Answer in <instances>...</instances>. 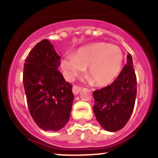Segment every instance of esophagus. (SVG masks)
I'll list each match as a JSON object with an SVG mask.
<instances>
[{"mask_svg":"<svg viewBox=\"0 0 158 158\" xmlns=\"http://www.w3.org/2000/svg\"><path fill=\"white\" fill-rule=\"evenodd\" d=\"M81 89V87L77 85H73V93L74 95H77L78 93H80Z\"/></svg>","mask_w":158,"mask_h":158,"instance_id":"esophagus-1","label":"esophagus"}]
</instances>
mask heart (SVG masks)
Listing matches in <instances>:
<instances>
[{
  "instance_id": "1",
  "label": "heart",
  "mask_w": 158,
  "mask_h": 158,
  "mask_svg": "<svg viewBox=\"0 0 158 158\" xmlns=\"http://www.w3.org/2000/svg\"><path fill=\"white\" fill-rule=\"evenodd\" d=\"M123 54L118 46L96 43L81 47L73 55H65L61 61L64 75L73 80L88 67V75L98 85L111 83L120 73Z\"/></svg>"
}]
</instances>
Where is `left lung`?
<instances>
[{
    "label": "left lung",
    "instance_id": "1",
    "mask_svg": "<svg viewBox=\"0 0 158 158\" xmlns=\"http://www.w3.org/2000/svg\"><path fill=\"white\" fill-rule=\"evenodd\" d=\"M137 94V79L130 54L127 65L110 85L93 92V111L99 123L107 131L122 129L129 120Z\"/></svg>",
    "mask_w": 158,
    "mask_h": 158
}]
</instances>
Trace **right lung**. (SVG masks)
I'll use <instances>...</instances> for the list:
<instances>
[{
  "instance_id": "add662e5",
  "label": "right lung",
  "mask_w": 158,
  "mask_h": 158,
  "mask_svg": "<svg viewBox=\"0 0 158 158\" xmlns=\"http://www.w3.org/2000/svg\"><path fill=\"white\" fill-rule=\"evenodd\" d=\"M61 57L51 42L38 43L25 59L23 82L30 114L44 131H58L70 116L72 85L58 70Z\"/></svg>"
}]
</instances>
